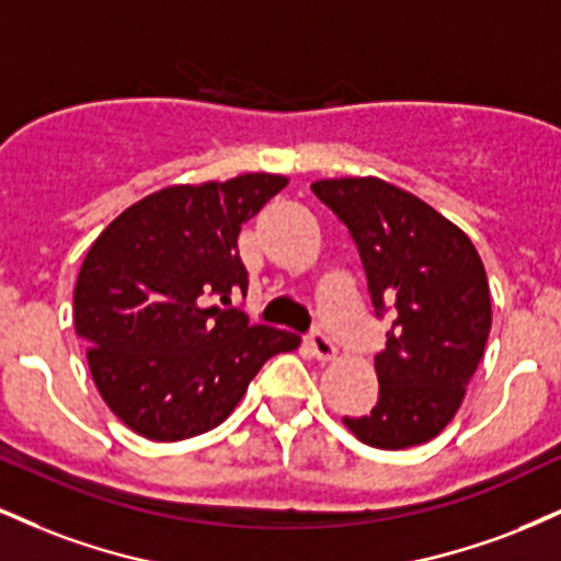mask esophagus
Listing matches in <instances>:
<instances>
[{"label": "esophagus", "mask_w": 561, "mask_h": 561, "mask_svg": "<svg viewBox=\"0 0 561 561\" xmlns=\"http://www.w3.org/2000/svg\"><path fill=\"white\" fill-rule=\"evenodd\" d=\"M306 345H308V351H311V356L317 358V362H332V358L337 356V347H334L332 340L327 337V334H321V332L308 334Z\"/></svg>", "instance_id": "1"}]
</instances>
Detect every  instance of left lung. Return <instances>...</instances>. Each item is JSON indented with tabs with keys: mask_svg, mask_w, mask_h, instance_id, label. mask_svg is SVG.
<instances>
[{
	"mask_svg": "<svg viewBox=\"0 0 561 561\" xmlns=\"http://www.w3.org/2000/svg\"><path fill=\"white\" fill-rule=\"evenodd\" d=\"M311 190L351 231L377 317H396L375 356L377 405L343 416L345 427L382 450L433 440L465 401L491 332L478 250L433 205L377 176L321 179Z\"/></svg>",
	"mask_w": 561,
	"mask_h": 561,
	"instance_id": "1",
	"label": "left lung"
}]
</instances>
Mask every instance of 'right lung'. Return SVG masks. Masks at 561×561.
Here are the masks:
<instances>
[{
  "label": "right lung",
  "instance_id": "obj_1",
  "mask_svg": "<svg viewBox=\"0 0 561 561\" xmlns=\"http://www.w3.org/2000/svg\"><path fill=\"white\" fill-rule=\"evenodd\" d=\"M289 179L242 173L141 197L96 237L73 289L76 334L102 401L147 440L208 433L293 332L250 324L237 237ZM221 299V307H210Z\"/></svg>",
  "mask_w": 561,
  "mask_h": 561
}]
</instances>
